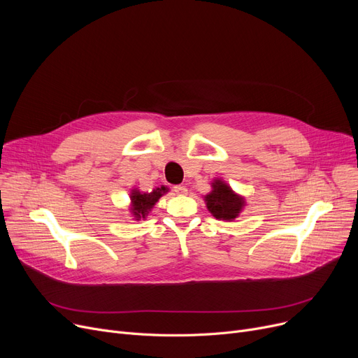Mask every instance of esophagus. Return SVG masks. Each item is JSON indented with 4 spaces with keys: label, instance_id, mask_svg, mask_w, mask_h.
<instances>
[{
    "label": "esophagus",
    "instance_id": "esophagus-1",
    "mask_svg": "<svg viewBox=\"0 0 358 358\" xmlns=\"http://www.w3.org/2000/svg\"><path fill=\"white\" fill-rule=\"evenodd\" d=\"M173 189H174V193H177V194H185L187 193V188L184 185H176V187H173Z\"/></svg>",
    "mask_w": 358,
    "mask_h": 358
}]
</instances>
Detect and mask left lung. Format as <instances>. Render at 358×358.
Returning <instances> with one entry per match:
<instances>
[{
  "label": "left lung",
  "mask_w": 358,
  "mask_h": 358,
  "mask_svg": "<svg viewBox=\"0 0 358 358\" xmlns=\"http://www.w3.org/2000/svg\"><path fill=\"white\" fill-rule=\"evenodd\" d=\"M208 211L216 219L233 220L241 213L245 201L241 196L231 192V188L222 180L213 182V192L204 197Z\"/></svg>",
  "instance_id": "obj_1"
}]
</instances>
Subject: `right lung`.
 Masks as SVG:
<instances>
[{
  "label": "right lung",
  "instance_id": "1",
  "mask_svg": "<svg viewBox=\"0 0 358 358\" xmlns=\"http://www.w3.org/2000/svg\"><path fill=\"white\" fill-rule=\"evenodd\" d=\"M169 192V188L161 187V188H155L152 189L151 193H139L136 189H134L131 194V200H132V207L131 211L134 213V216L136 219L145 217L147 214L151 211L152 206L159 200V197L162 194H165Z\"/></svg>",
  "mask_w": 358,
  "mask_h": 358
}]
</instances>
